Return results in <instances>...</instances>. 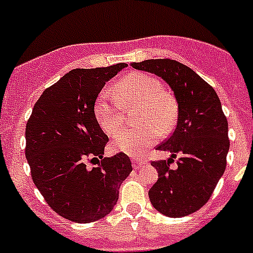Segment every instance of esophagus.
<instances>
[{
  "mask_svg": "<svg viewBox=\"0 0 253 253\" xmlns=\"http://www.w3.org/2000/svg\"><path fill=\"white\" fill-rule=\"evenodd\" d=\"M146 165V161L142 160V158H133V167L135 169H140V167H143Z\"/></svg>",
  "mask_w": 253,
  "mask_h": 253,
  "instance_id": "esophagus-1",
  "label": "esophagus"
}]
</instances>
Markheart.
<instances>
[{"label":"heart","instance_id":"obj_1","mask_svg":"<svg viewBox=\"0 0 253 253\" xmlns=\"http://www.w3.org/2000/svg\"><path fill=\"white\" fill-rule=\"evenodd\" d=\"M110 93L104 92L93 106L96 122L109 137H114L122 125L121 109L137 106L134 122L140 126L126 129L115 137L114 148L130 156L143 153L158 135L173 129L177 120L178 106L175 96L163 90L157 78L144 72H131L116 82Z\"/></svg>","mask_w":253,"mask_h":253}]
</instances>
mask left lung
Listing matches in <instances>:
<instances>
[{
    "label": "left lung",
    "instance_id": "1",
    "mask_svg": "<svg viewBox=\"0 0 253 253\" xmlns=\"http://www.w3.org/2000/svg\"><path fill=\"white\" fill-rule=\"evenodd\" d=\"M131 67L154 73L172 88L178 104L177 126L158 151L180 156L178 169L171 158L152 161L158 180L149 189L152 205L163 215L180 218L204 207L224 173L229 149L228 122L214 88L190 67L173 59L133 62Z\"/></svg>",
    "mask_w": 253,
    "mask_h": 253
}]
</instances>
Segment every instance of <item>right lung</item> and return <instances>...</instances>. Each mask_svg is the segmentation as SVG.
Returning a JSON list of instances; mask_svg holds the SVG:
<instances>
[{"label": "right lung", "mask_w": 253, "mask_h": 253, "mask_svg": "<svg viewBox=\"0 0 253 253\" xmlns=\"http://www.w3.org/2000/svg\"><path fill=\"white\" fill-rule=\"evenodd\" d=\"M125 67L69 71L44 90L26 123L31 178L49 207L72 222L91 223L110 213L133 169L123 152L102 157L109 138L93 114L102 87ZM93 160L98 166L87 168Z\"/></svg>", "instance_id": "1"}]
</instances>
